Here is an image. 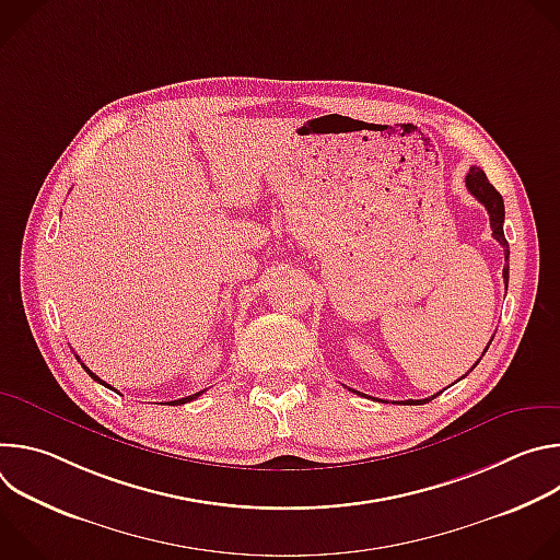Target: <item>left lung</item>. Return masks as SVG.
Here are the masks:
<instances>
[{
    "label": "left lung",
    "mask_w": 560,
    "mask_h": 560,
    "mask_svg": "<svg viewBox=\"0 0 560 560\" xmlns=\"http://www.w3.org/2000/svg\"><path fill=\"white\" fill-rule=\"evenodd\" d=\"M465 186H467V190L481 201L483 206H486V210H488V214H490V225H492V236L497 238V242L505 248V261H510V246H508V238H505V232H503V221H505V206H503V197L499 195V190L488 182V177H486V173L481 171V168H476V166H471L469 168V173H467V177H465ZM503 279H505V285H508V279H510V264H505V268H503ZM490 348V346H488ZM488 348L483 350V354L488 352ZM481 361V359H478ZM476 361V363H478ZM476 363L471 365V368H476ZM354 394H361V392H357V389H352ZM441 394V392H439ZM439 394H432L430 398H419V401H415V398H410V401H404V404H410V406H423V404H428V401H432V398H436Z\"/></svg>",
    "instance_id": "8db88e82"
}]
</instances>
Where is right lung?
Instances as JSON below:
<instances>
[{
    "mask_svg": "<svg viewBox=\"0 0 560 560\" xmlns=\"http://www.w3.org/2000/svg\"><path fill=\"white\" fill-rule=\"evenodd\" d=\"M74 357H77V354H74ZM77 361H79V357H77ZM82 368H84V370H86V372H89V374H91V376H93V378H95V381H97V383H102V385H104V387H110V385H108V383H106V381H102V378H100V376H97V374H95V372H91V370H89V368H86V365H84V363H82ZM113 389H115V387H113ZM199 394H203V392H197V394H192V396H186V398H179V401H171V404H168V406H182V404H188V401H192V398H197V396H199Z\"/></svg>",
    "mask_w": 560,
    "mask_h": 560,
    "instance_id": "obj_1",
    "label": "right lung"
}]
</instances>
